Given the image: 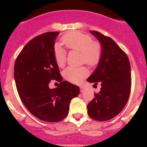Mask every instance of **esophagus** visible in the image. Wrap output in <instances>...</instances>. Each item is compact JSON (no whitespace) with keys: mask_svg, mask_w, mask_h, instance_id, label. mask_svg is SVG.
<instances>
[{"mask_svg":"<svg viewBox=\"0 0 147 147\" xmlns=\"http://www.w3.org/2000/svg\"><path fill=\"white\" fill-rule=\"evenodd\" d=\"M80 92H82L84 91V86H81V87H80Z\"/></svg>","mask_w":147,"mask_h":147,"instance_id":"esophagus-1","label":"esophagus"}]
</instances>
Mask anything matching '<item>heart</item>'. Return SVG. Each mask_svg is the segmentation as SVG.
Listing matches in <instances>:
<instances>
[{"label":"heart","mask_w":147,"mask_h":147,"mask_svg":"<svg viewBox=\"0 0 147 147\" xmlns=\"http://www.w3.org/2000/svg\"><path fill=\"white\" fill-rule=\"evenodd\" d=\"M62 42L67 48L77 50L82 54V63L90 66H95L100 63L102 57V47L98 42L92 41L91 36L82 32H71L63 35ZM66 51L59 45L54 49V58L56 64L63 67L66 63ZM89 71L85 67H68L63 71V76L69 82L79 84L87 77Z\"/></svg>","instance_id":"1"}]
</instances>
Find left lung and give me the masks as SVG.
<instances>
[{"label":"left lung","instance_id":"obj_1","mask_svg":"<svg viewBox=\"0 0 147 147\" xmlns=\"http://www.w3.org/2000/svg\"><path fill=\"white\" fill-rule=\"evenodd\" d=\"M102 45V57L89 82L101 84L98 93L87 105V113L92 119L107 121L121 112L131 92V67L126 53L109 37L90 30Z\"/></svg>","mask_w":147,"mask_h":147}]
</instances>
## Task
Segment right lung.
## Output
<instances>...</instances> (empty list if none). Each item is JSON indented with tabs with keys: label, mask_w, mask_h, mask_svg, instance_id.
<instances>
[{
	"label": "right lung",
	"mask_w": 147,
	"mask_h": 147,
	"mask_svg": "<svg viewBox=\"0 0 147 147\" xmlns=\"http://www.w3.org/2000/svg\"><path fill=\"white\" fill-rule=\"evenodd\" d=\"M59 32H47L30 40L16 58L14 78L22 102L35 117L49 122L65 119L71 100L80 88L63 78L54 58V46ZM53 79L58 88H49Z\"/></svg>",
	"instance_id": "add662e5"
}]
</instances>
